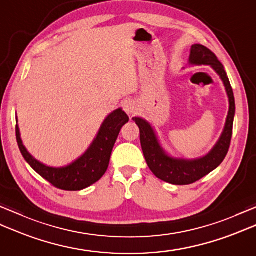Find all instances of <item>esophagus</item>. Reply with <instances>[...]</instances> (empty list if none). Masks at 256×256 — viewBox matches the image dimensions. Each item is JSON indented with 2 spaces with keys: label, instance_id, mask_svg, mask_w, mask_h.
Segmentation results:
<instances>
[{
  "label": "esophagus",
  "instance_id": "obj_1",
  "mask_svg": "<svg viewBox=\"0 0 256 256\" xmlns=\"http://www.w3.org/2000/svg\"><path fill=\"white\" fill-rule=\"evenodd\" d=\"M124 111L126 112L128 114H134V113H136V111H138V106H135V103H134V102L130 101V102H126V103H125V106H124Z\"/></svg>",
  "mask_w": 256,
  "mask_h": 256
}]
</instances>
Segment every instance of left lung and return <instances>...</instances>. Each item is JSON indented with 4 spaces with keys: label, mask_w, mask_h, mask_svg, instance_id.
Returning a JSON list of instances; mask_svg holds the SVG:
<instances>
[{
    "label": "left lung",
    "mask_w": 256,
    "mask_h": 256,
    "mask_svg": "<svg viewBox=\"0 0 256 256\" xmlns=\"http://www.w3.org/2000/svg\"><path fill=\"white\" fill-rule=\"evenodd\" d=\"M189 64L194 66H201V64L211 66L219 74L229 98V112H228L224 132L208 154L194 160L177 158L168 155L162 148L155 130L150 123L142 118H133V121L140 128V145L150 170L157 178L172 184H189L197 182L214 170L224 162L230 148L233 120L236 114V101L232 86L224 66L214 54L202 45H192L190 50Z\"/></svg>",
    "instance_id": "1"
}]
</instances>
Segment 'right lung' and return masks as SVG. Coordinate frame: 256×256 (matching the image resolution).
Masks as SVG:
<instances>
[{
    "mask_svg": "<svg viewBox=\"0 0 256 256\" xmlns=\"http://www.w3.org/2000/svg\"><path fill=\"white\" fill-rule=\"evenodd\" d=\"M128 122V116L121 108L114 110L103 121L89 148L72 164L62 167L47 166L32 157L22 142L18 125H16V140L24 160L38 175L59 189L77 192L88 188L104 175L118 133Z\"/></svg>",
    "mask_w": 256,
    "mask_h": 256,
    "instance_id": "right-lung-1",
    "label": "right lung"
}]
</instances>
